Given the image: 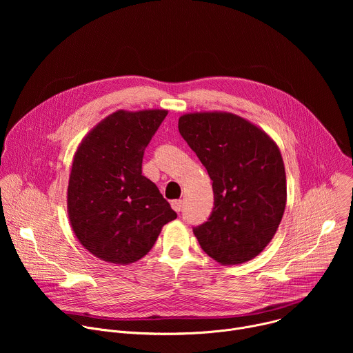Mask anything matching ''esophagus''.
Wrapping results in <instances>:
<instances>
[{
	"label": "esophagus",
	"mask_w": 353,
	"mask_h": 353,
	"mask_svg": "<svg viewBox=\"0 0 353 353\" xmlns=\"http://www.w3.org/2000/svg\"><path fill=\"white\" fill-rule=\"evenodd\" d=\"M172 208L176 211V212H180L183 210V201L181 199H174L172 201Z\"/></svg>",
	"instance_id": "esophagus-1"
}]
</instances>
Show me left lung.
<instances>
[{"label":"left lung","instance_id":"left-lung-1","mask_svg":"<svg viewBox=\"0 0 353 353\" xmlns=\"http://www.w3.org/2000/svg\"><path fill=\"white\" fill-rule=\"evenodd\" d=\"M179 131L212 180L214 211L194 234L222 265L257 257L270 244L286 205V174L276 142L259 125L228 112H195Z\"/></svg>","mask_w":353,"mask_h":353}]
</instances>
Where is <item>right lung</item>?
<instances>
[{"label":"right lung","mask_w":353,"mask_h":353,"mask_svg":"<svg viewBox=\"0 0 353 353\" xmlns=\"http://www.w3.org/2000/svg\"><path fill=\"white\" fill-rule=\"evenodd\" d=\"M166 116L165 109L117 110L75 150L68 219L83 248L102 261L128 265L141 260L162 228L177 218L155 183L142 176L143 150Z\"/></svg>","instance_id":"obj_1"}]
</instances>
